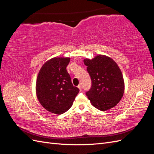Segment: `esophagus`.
Wrapping results in <instances>:
<instances>
[{
	"label": "esophagus",
	"instance_id": "34e87169",
	"mask_svg": "<svg viewBox=\"0 0 154 154\" xmlns=\"http://www.w3.org/2000/svg\"><path fill=\"white\" fill-rule=\"evenodd\" d=\"M78 88H79V89H80V91H81V90H82V85H80V84H79V85H78Z\"/></svg>",
	"mask_w": 154,
	"mask_h": 154
}]
</instances>
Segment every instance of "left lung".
Listing matches in <instances>:
<instances>
[{
    "label": "left lung",
    "instance_id": "left-lung-1",
    "mask_svg": "<svg viewBox=\"0 0 154 154\" xmlns=\"http://www.w3.org/2000/svg\"><path fill=\"white\" fill-rule=\"evenodd\" d=\"M83 62L91 79L92 85L86 95L92 105L101 111L115 106L125 89L123 74L117 63L101 54L92 60L85 59Z\"/></svg>",
    "mask_w": 154,
    "mask_h": 154
}]
</instances>
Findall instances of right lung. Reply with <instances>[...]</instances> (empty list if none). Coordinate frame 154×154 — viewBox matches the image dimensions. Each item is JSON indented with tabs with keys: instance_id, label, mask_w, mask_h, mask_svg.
<instances>
[{
	"instance_id": "obj_1",
	"label": "right lung",
	"mask_w": 154,
	"mask_h": 154,
	"mask_svg": "<svg viewBox=\"0 0 154 154\" xmlns=\"http://www.w3.org/2000/svg\"><path fill=\"white\" fill-rule=\"evenodd\" d=\"M69 58H53L42 67L36 80V95L44 109L62 114L71 108L79 88L73 86L66 67Z\"/></svg>"
}]
</instances>
